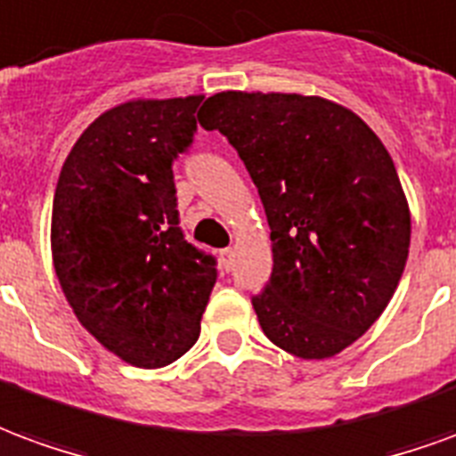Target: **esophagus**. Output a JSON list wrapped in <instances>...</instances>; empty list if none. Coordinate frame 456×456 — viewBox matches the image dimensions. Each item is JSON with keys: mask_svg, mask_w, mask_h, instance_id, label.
Here are the masks:
<instances>
[{"mask_svg": "<svg viewBox=\"0 0 456 456\" xmlns=\"http://www.w3.org/2000/svg\"><path fill=\"white\" fill-rule=\"evenodd\" d=\"M219 258H222V266L229 271V268L234 266V248H222V251H219Z\"/></svg>", "mask_w": 456, "mask_h": 456, "instance_id": "esophagus-1", "label": "esophagus"}]
</instances>
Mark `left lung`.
<instances>
[{
  "mask_svg": "<svg viewBox=\"0 0 456 456\" xmlns=\"http://www.w3.org/2000/svg\"><path fill=\"white\" fill-rule=\"evenodd\" d=\"M219 129L258 188L273 273L251 297L264 335L300 359H330L381 317L411 247V209L369 124L325 97L217 93Z\"/></svg>",
  "mask_w": 456,
  "mask_h": 456,
  "instance_id": "left-lung-1",
  "label": "left lung"
}]
</instances>
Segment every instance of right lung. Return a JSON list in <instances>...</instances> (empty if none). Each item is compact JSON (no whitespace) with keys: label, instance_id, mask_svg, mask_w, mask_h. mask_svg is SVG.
<instances>
[{"label":"right lung","instance_id":"right-lung-1","mask_svg":"<svg viewBox=\"0 0 456 456\" xmlns=\"http://www.w3.org/2000/svg\"><path fill=\"white\" fill-rule=\"evenodd\" d=\"M202 94L131 100L75 141L53 195L51 251L75 317L131 366L188 352L217 281L178 227L173 160L198 131Z\"/></svg>","mask_w":456,"mask_h":456}]
</instances>
